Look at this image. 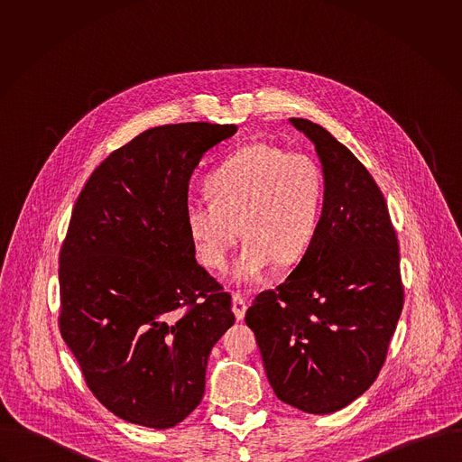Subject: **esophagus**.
<instances>
[{"instance_id":"obj_1","label":"esophagus","mask_w":462,"mask_h":462,"mask_svg":"<svg viewBox=\"0 0 462 462\" xmlns=\"http://www.w3.org/2000/svg\"><path fill=\"white\" fill-rule=\"evenodd\" d=\"M231 310H233L236 320H244V317H245V302H244V299H242L240 293H233Z\"/></svg>"}]
</instances>
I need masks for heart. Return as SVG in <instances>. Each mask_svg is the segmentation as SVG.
Segmentation results:
<instances>
[{"label": "heart", "mask_w": 462, "mask_h": 462, "mask_svg": "<svg viewBox=\"0 0 462 462\" xmlns=\"http://www.w3.org/2000/svg\"><path fill=\"white\" fill-rule=\"evenodd\" d=\"M205 198L185 204L199 260L222 270L247 235L231 268L235 282L262 281L279 262H293L313 242L324 206V178L304 152L253 142L229 154L204 181Z\"/></svg>", "instance_id": "heart-1"}]
</instances>
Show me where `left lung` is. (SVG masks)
<instances>
[{
    "mask_svg": "<svg viewBox=\"0 0 462 462\" xmlns=\"http://www.w3.org/2000/svg\"><path fill=\"white\" fill-rule=\"evenodd\" d=\"M317 149L324 172L319 231L245 322L256 334L279 400L329 414L377 379L403 306L400 253L388 204L366 167L328 130L290 119Z\"/></svg>",
    "mask_w": 462,
    "mask_h": 462,
    "instance_id": "8db88e82",
    "label": "left lung"
}]
</instances>
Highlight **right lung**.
Wrapping results in <instances>:
<instances>
[{"label":"right lung","instance_id":"1","mask_svg":"<svg viewBox=\"0 0 462 462\" xmlns=\"http://www.w3.org/2000/svg\"><path fill=\"white\" fill-rule=\"evenodd\" d=\"M235 125L151 128L114 151L72 208L60 249V334L94 396L151 429L183 421L204 395L213 345L235 324L231 295L196 262L185 222L202 154Z\"/></svg>","mask_w":462,"mask_h":462}]
</instances>
